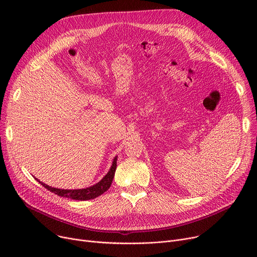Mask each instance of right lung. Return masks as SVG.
I'll return each instance as SVG.
<instances>
[{"label": "right lung", "instance_id": "obj_1", "mask_svg": "<svg viewBox=\"0 0 257 257\" xmlns=\"http://www.w3.org/2000/svg\"><path fill=\"white\" fill-rule=\"evenodd\" d=\"M116 159L117 156H115L113 158L112 165L108 171V173L105 175V176L96 184H93L89 187L86 188H80V190H61V188H56V187H52L49 186L48 184L40 182L37 178H35L40 184L43 186H45L47 190H49L50 192L56 194L60 197H65V198H70L73 200H78V201H86V200H91L97 198L99 196H101L102 194H104L108 188L110 187L113 177H114V173L116 170Z\"/></svg>", "mask_w": 257, "mask_h": 257}]
</instances>
